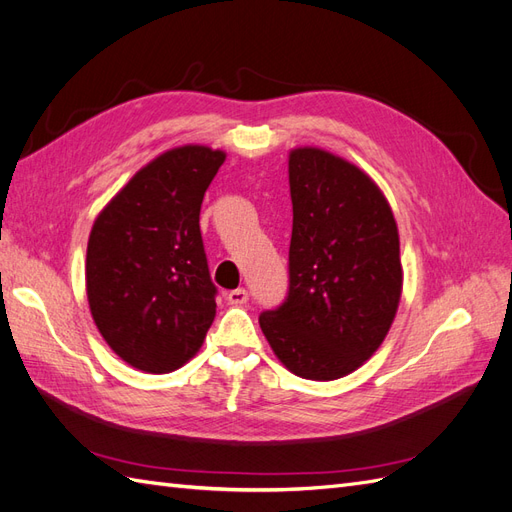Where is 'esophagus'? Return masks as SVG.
Masks as SVG:
<instances>
[{
    "label": "esophagus",
    "instance_id": "1",
    "mask_svg": "<svg viewBox=\"0 0 512 512\" xmlns=\"http://www.w3.org/2000/svg\"><path fill=\"white\" fill-rule=\"evenodd\" d=\"M226 301L230 305H243V303H247V290L245 288H235V290L226 292Z\"/></svg>",
    "mask_w": 512,
    "mask_h": 512
}]
</instances>
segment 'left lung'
I'll return each instance as SVG.
<instances>
[{
    "label": "left lung",
    "instance_id": "left-lung-1",
    "mask_svg": "<svg viewBox=\"0 0 512 512\" xmlns=\"http://www.w3.org/2000/svg\"><path fill=\"white\" fill-rule=\"evenodd\" d=\"M288 181V297L260 314V329L294 376L337 380L380 348L395 320L404 286L397 222L376 181L331 151L292 149Z\"/></svg>",
    "mask_w": 512,
    "mask_h": 512
}]
</instances>
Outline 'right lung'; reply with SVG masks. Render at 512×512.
<instances>
[{
    "label": "right lung",
    "instance_id": "add662e5",
    "mask_svg": "<svg viewBox=\"0 0 512 512\" xmlns=\"http://www.w3.org/2000/svg\"><path fill=\"white\" fill-rule=\"evenodd\" d=\"M226 160L181 145L145 164L91 226L85 284L104 342L128 365L168 374L188 363L215 318L200 205Z\"/></svg>",
    "mask_w": 512,
    "mask_h": 512
}]
</instances>
